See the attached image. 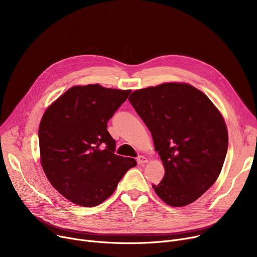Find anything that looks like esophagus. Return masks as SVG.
I'll return each mask as SVG.
<instances>
[{
	"label": "esophagus",
	"mask_w": 257,
	"mask_h": 257,
	"mask_svg": "<svg viewBox=\"0 0 257 257\" xmlns=\"http://www.w3.org/2000/svg\"><path fill=\"white\" fill-rule=\"evenodd\" d=\"M137 160H138V164H139V165H145V164L148 163V159H147L145 156H142V155L139 156Z\"/></svg>",
	"instance_id": "1"
}]
</instances>
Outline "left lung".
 Returning a JSON list of instances; mask_svg holds the SVG:
<instances>
[{
  "instance_id": "obj_1",
  "label": "left lung",
  "mask_w": 257,
  "mask_h": 257,
  "mask_svg": "<svg viewBox=\"0 0 257 257\" xmlns=\"http://www.w3.org/2000/svg\"><path fill=\"white\" fill-rule=\"evenodd\" d=\"M129 101L152 133L165 177L152 185L166 204L193 203L218 179L228 148L222 113L191 84L167 82L134 90Z\"/></svg>"
}]
</instances>
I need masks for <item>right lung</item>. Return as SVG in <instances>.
<instances>
[{
  "mask_svg": "<svg viewBox=\"0 0 257 257\" xmlns=\"http://www.w3.org/2000/svg\"><path fill=\"white\" fill-rule=\"evenodd\" d=\"M131 89L75 85L54 101L38 128L40 164L50 183L73 203L92 207L109 198L137 160L114 154L107 121Z\"/></svg>",
  "mask_w": 257,
  "mask_h": 257,
  "instance_id": "obj_1",
  "label": "right lung"
}]
</instances>
